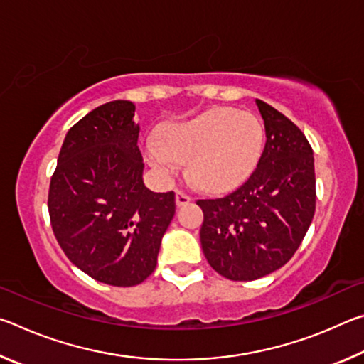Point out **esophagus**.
<instances>
[{"label":"esophagus","mask_w":364,"mask_h":364,"mask_svg":"<svg viewBox=\"0 0 364 364\" xmlns=\"http://www.w3.org/2000/svg\"><path fill=\"white\" fill-rule=\"evenodd\" d=\"M175 202L176 205H186L188 202H191V196L188 193H184L181 189L175 191Z\"/></svg>","instance_id":"esophagus-1"}]
</instances>
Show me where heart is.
Wrapping results in <instances>:
<instances>
[{"mask_svg":"<svg viewBox=\"0 0 364 364\" xmlns=\"http://www.w3.org/2000/svg\"><path fill=\"white\" fill-rule=\"evenodd\" d=\"M262 122L247 110L213 107L170 125L144 146L147 164L160 176L171 178L181 164L197 186L223 191L237 186L257 167L263 151Z\"/></svg>","mask_w":364,"mask_h":364,"instance_id":"heart-1","label":"heart"}]
</instances>
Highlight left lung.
Instances as JSON below:
<instances>
[{
    "instance_id": "8db88e82",
    "label": "left lung",
    "mask_w": 364,
    "mask_h": 364,
    "mask_svg": "<svg viewBox=\"0 0 364 364\" xmlns=\"http://www.w3.org/2000/svg\"><path fill=\"white\" fill-rule=\"evenodd\" d=\"M267 143L236 191L199 199L200 244L210 267L231 281L263 278L291 260L315 215L313 149L294 122L257 100Z\"/></svg>"
}]
</instances>
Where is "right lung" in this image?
<instances>
[{
  "label": "right lung",
  "instance_id": "1",
  "mask_svg": "<svg viewBox=\"0 0 364 364\" xmlns=\"http://www.w3.org/2000/svg\"><path fill=\"white\" fill-rule=\"evenodd\" d=\"M132 101L91 110L65 134L49 183L53 232L67 258L117 287L141 284L157 264L175 215V193L143 183L139 125Z\"/></svg>",
  "mask_w": 364,
  "mask_h": 364
}]
</instances>
